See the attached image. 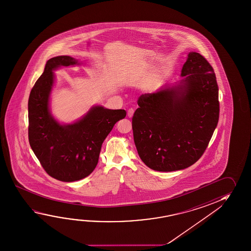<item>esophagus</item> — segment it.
Returning <instances> with one entry per match:
<instances>
[{
	"label": "esophagus",
	"instance_id": "esophagus-1",
	"mask_svg": "<svg viewBox=\"0 0 251 251\" xmlns=\"http://www.w3.org/2000/svg\"><path fill=\"white\" fill-rule=\"evenodd\" d=\"M134 112H135L134 108H129V109L127 110V116H128L129 118H131L133 115H134Z\"/></svg>",
	"mask_w": 251,
	"mask_h": 251
}]
</instances>
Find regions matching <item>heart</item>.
Masks as SVG:
<instances>
[{
  "label": "heart",
  "instance_id": "heart-1",
  "mask_svg": "<svg viewBox=\"0 0 251 251\" xmlns=\"http://www.w3.org/2000/svg\"><path fill=\"white\" fill-rule=\"evenodd\" d=\"M141 76V71L138 69H132V70L127 72V75H126V79L127 80H133L136 78H139Z\"/></svg>",
  "mask_w": 251,
  "mask_h": 251
}]
</instances>
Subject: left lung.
<instances>
[{"mask_svg": "<svg viewBox=\"0 0 251 251\" xmlns=\"http://www.w3.org/2000/svg\"><path fill=\"white\" fill-rule=\"evenodd\" d=\"M176 86L138 98L132 118L134 142L149 168L173 172L196 163L209 144L220 113L214 69L191 51Z\"/></svg>", "mask_w": 251, "mask_h": 251, "instance_id": "obj_1", "label": "left lung"}]
</instances>
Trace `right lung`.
<instances>
[{"label":"right lung","mask_w":251,"mask_h":251,"mask_svg":"<svg viewBox=\"0 0 251 251\" xmlns=\"http://www.w3.org/2000/svg\"><path fill=\"white\" fill-rule=\"evenodd\" d=\"M76 64L78 60L69 56L49 59L30 91L28 102L29 145L46 173L63 182L79 180L93 173L104 140L126 116L124 109L95 106L73 124L61 125L54 119L49 109L53 70Z\"/></svg>","instance_id":"1"}]
</instances>
